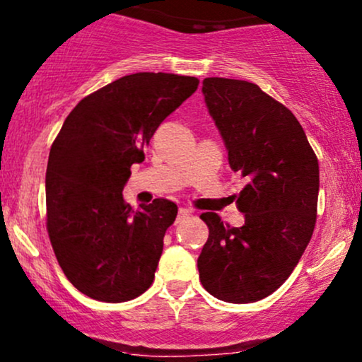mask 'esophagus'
I'll list each match as a JSON object with an SVG mask.
<instances>
[{"mask_svg":"<svg viewBox=\"0 0 362 362\" xmlns=\"http://www.w3.org/2000/svg\"><path fill=\"white\" fill-rule=\"evenodd\" d=\"M190 216V211L189 209H185V207H180V209H178V214H177V221L180 223V221H184V219H187Z\"/></svg>","mask_w":362,"mask_h":362,"instance_id":"obj_1","label":"esophagus"}]
</instances>
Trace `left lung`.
<instances>
[{
	"label": "left lung",
	"instance_id": "8db88e82",
	"mask_svg": "<svg viewBox=\"0 0 362 362\" xmlns=\"http://www.w3.org/2000/svg\"><path fill=\"white\" fill-rule=\"evenodd\" d=\"M202 93L230 167L247 185L235 195L243 226L201 214L209 238L197 259L199 279L218 300L259 301L284 284L308 247L317 223L318 158L293 112L255 83L206 78Z\"/></svg>",
	"mask_w": 362,
	"mask_h": 362
}]
</instances>
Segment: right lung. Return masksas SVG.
<instances>
[{
    "mask_svg": "<svg viewBox=\"0 0 362 362\" xmlns=\"http://www.w3.org/2000/svg\"><path fill=\"white\" fill-rule=\"evenodd\" d=\"M197 86L194 76L127 74L83 98L54 139L47 233L64 276L88 298L122 303L153 284L178 207L155 199L132 209L122 189L158 126Z\"/></svg>",
    "mask_w": 362,
    "mask_h": 362,
    "instance_id": "1",
    "label": "right lung"
}]
</instances>
